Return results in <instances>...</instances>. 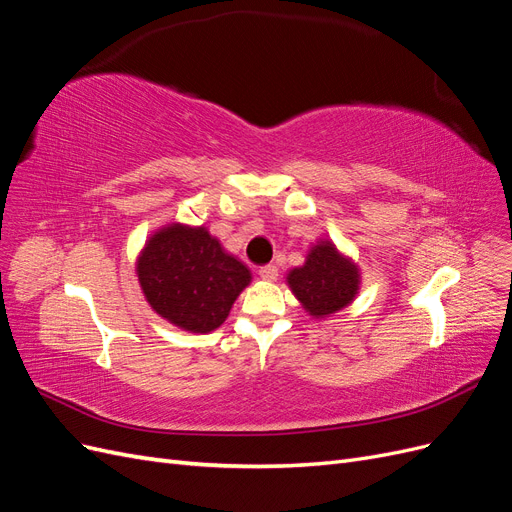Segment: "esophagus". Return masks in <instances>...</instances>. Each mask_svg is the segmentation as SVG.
<instances>
[{
	"label": "esophagus",
	"instance_id": "1",
	"mask_svg": "<svg viewBox=\"0 0 512 512\" xmlns=\"http://www.w3.org/2000/svg\"><path fill=\"white\" fill-rule=\"evenodd\" d=\"M277 267L275 265H265V267H260L258 269V275L262 277V280H267V282H273V280H277Z\"/></svg>",
	"mask_w": 512,
	"mask_h": 512
}]
</instances>
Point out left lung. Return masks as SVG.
Segmentation results:
<instances>
[{"mask_svg":"<svg viewBox=\"0 0 512 512\" xmlns=\"http://www.w3.org/2000/svg\"><path fill=\"white\" fill-rule=\"evenodd\" d=\"M286 280L294 297L316 318L346 307L359 290V271L329 241L312 247L305 265L292 269Z\"/></svg>","mask_w":512,"mask_h":512,"instance_id":"8db88e82","label":"left lung"}]
</instances>
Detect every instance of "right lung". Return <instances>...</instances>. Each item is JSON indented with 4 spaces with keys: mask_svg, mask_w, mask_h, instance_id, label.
I'll return each instance as SVG.
<instances>
[{
    "mask_svg": "<svg viewBox=\"0 0 512 512\" xmlns=\"http://www.w3.org/2000/svg\"><path fill=\"white\" fill-rule=\"evenodd\" d=\"M138 282L149 305L177 327L209 333L226 320L252 275L200 228L173 224L156 232L138 258Z\"/></svg>",
    "mask_w": 512,
    "mask_h": 512,
    "instance_id": "right-lung-1",
    "label": "right lung"
}]
</instances>
